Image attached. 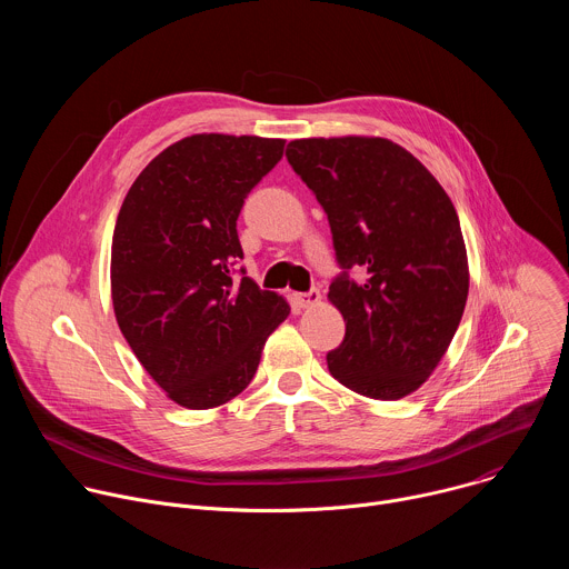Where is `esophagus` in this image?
Returning a JSON list of instances; mask_svg holds the SVG:
<instances>
[{"label": "esophagus", "instance_id": "obj_1", "mask_svg": "<svg viewBox=\"0 0 569 569\" xmlns=\"http://www.w3.org/2000/svg\"><path fill=\"white\" fill-rule=\"evenodd\" d=\"M319 301H321V295H319L317 288H312V290H308V292H295V295H292V303H295L297 308H312V306H317Z\"/></svg>", "mask_w": 569, "mask_h": 569}]
</instances>
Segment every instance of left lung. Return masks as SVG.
<instances>
[{
  "instance_id": "1",
  "label": "left lung",
  "mask_w": 569,
  "mask_h": 569,
  "mask_svg": "<svg viewBox=\"0 0 569 569\" xmlns=\"http://www.w3.org/2000/svg\"><path fill=\"white\" fill-rule=\"evenodd\" d=\"M295 173L329 216L345 270L329 288L347 333L327 356L345 387L376 400L417 391L446 356L468 297V257L452 200L402 146L382 137L288 143ZM360 264L367 282L348 270Z\"/></svg>"
}]
</instances>
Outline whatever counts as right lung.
Instances as JSON below:
<instances>
[{"label": "right lung", "instance_id": "1", "mask_svg": "<svg viewBox=\"0 0 569 569\" xmlns=\"http://www.w3.org/2000/svg\"><path fill=\"white\" fill-rule=\"evenodd\" d=\"M286 139L202 132L161 150L132 182L112 236V306L132 353L187 410L246 389L283 297L233 279L236 220L283 157ZM242 272V270H240Z\"/></svg>", "mask_w": 569, "mask_h": 569}]
</instances>
